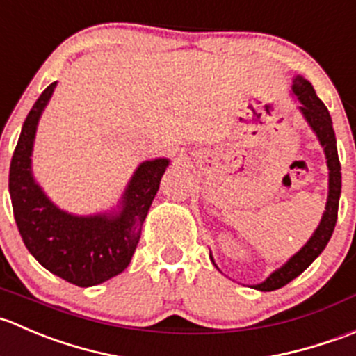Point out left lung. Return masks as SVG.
<instances>
[{
  "label": "left lung",
  "instance_id": "obj_1",
  "mask_svg": "<svg viewBox=\"0 0 356 356\" xmlns=\"http://www.w3.org/2000/svg\"><path fill=\"white\" fill-rule=\"evenodd\" d=\"M293 91L301 102V112L308 124L312 126L313 131L318 136L320 143L323 147V152L327 157V168H329V197H327V206L325 213H323L322 221H320L318 228L315 234L312 235L305 248L294 254L282 268L273 272L268 279L263 284L254 286L258 291H275L289 284L291 280L296 279L301 275L313 261L316 256L325 249L327 242L330 241L334 227L337 221V207H339V195H341V164L339 157H337V147H336V135H334L332 128V119H330L329 111L323 105V102L316 97L315 90H313L312 83L302 79L298 76L294 79Z\"/></svg>",
  "mask_w": 356,
  "mask_h": 356
}]
</instances>
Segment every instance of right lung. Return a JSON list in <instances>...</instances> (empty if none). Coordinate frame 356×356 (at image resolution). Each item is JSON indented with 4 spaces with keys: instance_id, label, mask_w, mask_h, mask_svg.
<instances>
[{
    "instance_id": "right-lung-1",
    "label": "right lung",
    "mask_w": 356,
    "mask_h": 356,
    "mask_svg": "<svg viewBox=\"0 0 356 356\" xmlns=\"http://www.w3.org/2000/svg\"><path fill=\"white\" fill-rule=\"evenodd\" d=\"M55 84L40 95L24 122L10 164V197L17 228L31 254L60 279L77 287H90L119 275L129 265L170 161L140 164L126 188L119 214L84 218L60 211L31 173L38 121Z\"/></svg>"
}]
</instances>
